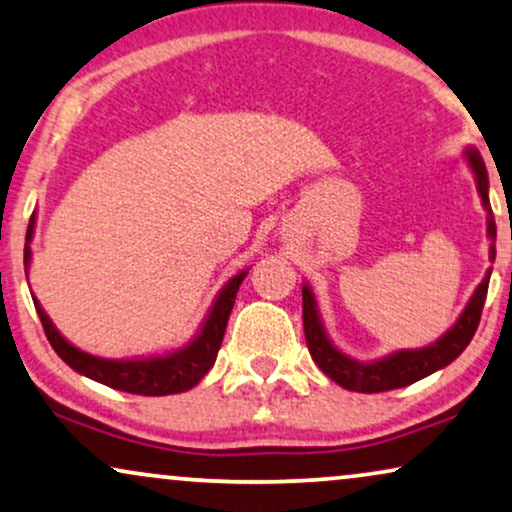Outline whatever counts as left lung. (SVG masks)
Masks as SVG:
<instances>
[{
  "label": "left lung",
  "instance_id": "1",
  "mask_svg": "<svg viewBox=\"0 0 512 512\" xmlns=\"http://www.w3.org/2000/svg\"><path fill=\"white\" fill-rule=\"evenodd\" d=\"M470 171L475 176L477 195L482 199V207L487 211V237H489V261L494 263L496 258V223L494 214H491L489 204V176L484 159L475 148L463 150ZM491 268L484 275V280L477 284L473 296L468 298L466 308L459 315L451 327L444 334L423 348H404L395 350V353L376 357V360H355L348 353H343L338 345L331 341L324 327L320 308H317L313 289L308 282H303V329H305V343H308L310 355L317 362L324 374L338 386L353 393H383V390H395L411 386V383L421 381L435 371L447 367L459 357L463 350L468 348L470 338H473L477 324H480V315L484 308V298H487Z\"/></svg>",
  "mask_w": 512,
  "mask_h": 512
}]
</instances>
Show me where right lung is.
<instances>
[{"mask_svg":"<svg viewBox=\"0 0 512 512\" xmlns=\"http://www.w3.org/2000/svg\"><path fill=\"white\" fill-rule=\"evenodd\" d=\"M35 223L37 214H32L28 235H25V272L30 268L32 261V235H35ZM249 275V268H244L232 275L228 282L218 289V294L211 303V308L204 315L202 324L195 331V336L181 348L167 350V353L157 355H138V357H124V360H108V357H98L79 350L77 345H72L61 331L56 329V324L51 322V317L46 315L42 303L32 296L35 301L37 315L42 320V327L49 338L51 348L56 350L58 357L68 364L70 369H75L77 374H82L91 381L103 383V386L122 390V393H134V395H176L185 393V390L195 388L207 371L214 367L218 350H221L225 327H228V317L232 313V305H235L237 291L244 277Z\"/></svg>","mask_w":512,"mask_h":512,"instance_id":"obj_1","label":"right lung"}]
</instances>
